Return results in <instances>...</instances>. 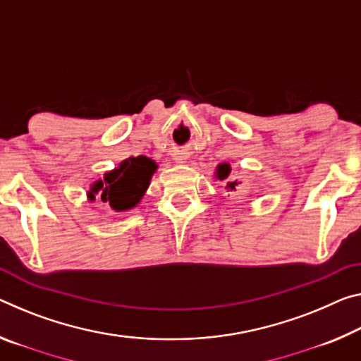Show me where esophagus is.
<instances>
[{"label":"esophagus","instance_id":"esophagus-1","mask_svg":"<svg viewBox=\"0 0 361 361\" xmlns=\"http://www.w3.org/2000/svg\"><path fill=\"white\" fill-rule=\"evenodd\" d=\"M175 162H176V164H185V162H186V157L181 156V154H176V156H175Z\"/></svg>","mask_w":361,"mask_h":361}]
</instances>
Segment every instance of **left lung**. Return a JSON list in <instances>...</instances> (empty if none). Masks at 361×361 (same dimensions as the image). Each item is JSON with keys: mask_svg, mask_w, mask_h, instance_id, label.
<instances>
[{"mask_svg": "<svg viewBox=\"0 0 361 361\" xmlns=\"http://www.w3.org/2000/svg\"><path fill=\"white\" fill-rule=\"evenodd\" d=\"M230 173H231V165L228 164V162H221V164L216 165L214 176H215V180L223 181V180H226L228 176H230ZM238 185H239L238 180L236 181H228L226 183V190H234V191H236V186Z\"/></svg>", "mask_w": 361, "mask_h": 361, "instance_id": "obj_1", "label": "left lung"}]
</instances>
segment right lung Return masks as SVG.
<instances>
[{"label": "right lung", "mask_w": 361, "mask_h": 361, "mask_svg": "<svg viewBox=\"0 0 361 361\" xmlns=\"http://www.w3.org/2000/svg\"><path fill=\"white\" fill-rule=\"evenodd\" d=\"M157 169L159 165L146 156L125 159L116 169L106 171L102 178L91 183L88 201L104 202L114 212L135 209L145 197Z\"/></svg>", "instance_id": "right-lung-1"}]
</instances>
